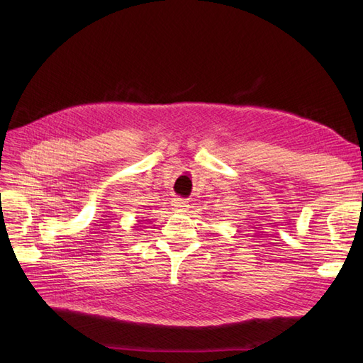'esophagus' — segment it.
Masks as SVG:
<instances>
[{"instance_id": "esophagus-1", "label": "esophagus", "mask_w": 363, "mask_h": 363, "mask_svg": "<svg viewBox=\"0 0 363 363\" xmlns=\"http://www.w3.org/2000/svg\"><path fill=\"white\" fill-rule=\"evenodd\" d=\"M172 206H174V211H175V212H186V211H188V208H189L188 201H184V200H182V199L174 200Z\"/></svg>"}]
</instances>
